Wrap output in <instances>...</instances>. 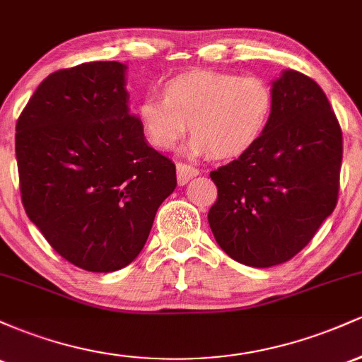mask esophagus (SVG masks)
Returning <instances> with one entry per match:
<instances>
[{
    "label": "esophagus",
    "instance_id": "1",
    "mask_svg": "<svg viewBox=\"0 0 362 362\" xmlns=\"http://www.w3.org/2000/svg\"><path fill=\"white\" fill-rule=\"evenodd\" d=\"M197 175H199V170L192 167V165L182 163V161H178L177 163V180L180 185H185L190 178H194Z\"/></svg>",
    "mask_w": 362,
    "mask_h": 362
}]
</instances>
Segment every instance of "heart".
I'll return each instance as SVG.
<instances>
[{"instance_id":"b5f03b06","label":"heart","mask_w":362,"mask_h":362,"mask_svg":"<svg viewBox=\"0 0 362 362\" xmlns=\"http://www.w3.org/2000/svg\"><path fill=\"white\" fill-rule=\"evenodd\" d=\"M161 97L146 95L138 103L144 136L158 149L175 148L192 131L190 155L226 160L259 143L274 112L272 86L255 74L192 71L172 78Z\"/></svg>"}]
</instances>
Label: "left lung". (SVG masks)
Instances as JSON below:
<instances>
[{"label": "left lung", "mask_w": 362, "mask_h": 362, "mask_svg": "<svg viewBox=\"0 0 362 362\" xmlns=\"http://www.w3.org/2000/svg\"><path fill=\"white\" fill-rule=\"evenodd\" d=\"M274 112L250 151L211 172L218 199L211 231L231 259L272 267L311 242L337 206L342 129L318 83L282 73Z\"/></svg>", "instance_id": "8db88e82"}]
</instances>
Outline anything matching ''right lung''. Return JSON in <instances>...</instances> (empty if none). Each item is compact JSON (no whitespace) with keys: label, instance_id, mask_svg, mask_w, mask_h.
I'll return each instance as SVG.
<instances>
[{"label":"right lung","instance_id":"right-lung-1","mask_svg":"<svg viewBox=\"0 0 362 362\" xmlns=\"http://www.w3.org/2000/svg\"><path fill=\"white\" fill-rule=\"evenodd\" d=\"M124 71L117 61L59 69L16 120L25 213L62 259L88 272L131 264L177 187L175 165L129 112Z\"/></svg>","mask_w":362,"mask_h":362}]
</instances>
